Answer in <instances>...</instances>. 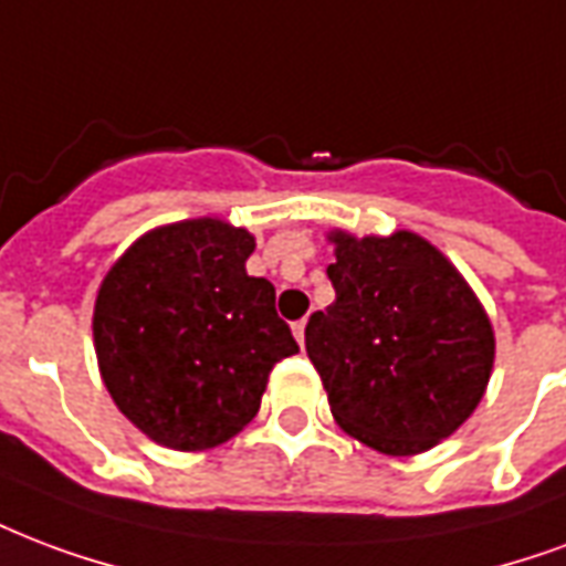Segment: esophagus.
<instances>
[{
    "instance_id": "obj_1",
    "label": "esophagus",
    "mask_w": 566,
    "mask_h": 566,
    "mask_svg": "<svg viewBox=\"0 0 566 566\" xmlns=\"http://www.w3.org/2000/svg\"><path fill=\"white\" fill-rule=\"evenodd\" d=\"M305 324H308L305 317H303V321H296V324H294V338H296V342H300V345H305Z\"/></svg>"
}]
</instances>
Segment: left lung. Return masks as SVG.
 Wrapping results in <instances>:
<instances>
[{"label":"left lung","instance_id":"8db88e82","mask_svg":"<svg viewBox=\"0 0 566 566\" xmlns=\"http://www.w3.org/2000/svg\"><path fill=\"white\" fill-rule=\"evenodd\" d=\"M336 303L305 326V350L347 434L387 455L450 438L480 405L495 333L462 272L432 242L396 230H333Z\"/></svg>","mask_w":566,"mask_h":566}]
</instances>
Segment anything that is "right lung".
Wrapping results in <instances>:
<instances>
[{
  "label": "right lung",
  "mask_w": 566,
  "mask_h": 566,
  "mask_svg": "<svg viewBox=\"0 0 566 566\" xmlns=\"http://www.w3.org/2000/svg\"><path fill=\"white\" fill-rule=\"evenodd\" d=\"M254 237L221 219L144 233L104 275L95 354L116 408L155 443L195 453L261 408L272 366L300 345L275 287L245 272Z\"/></svg>",
  "instance_id": "1"
}]
</instances>
